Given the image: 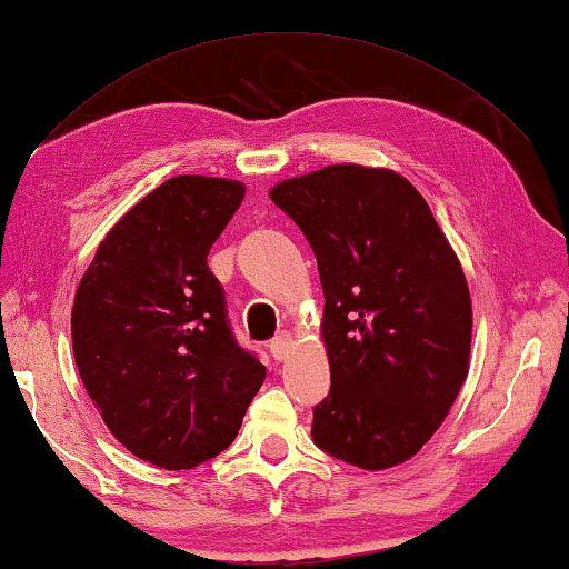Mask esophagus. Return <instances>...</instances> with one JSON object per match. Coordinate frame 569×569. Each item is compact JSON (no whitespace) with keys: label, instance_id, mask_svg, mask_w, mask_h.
<instances>
[{"label":"esophagus","instance_id":"34e87169","mask_svg":"<svg viewBox=\"0 0 569 569\" xmlns=\"http://www.w3.org/2000/svg\"><path fill=\"white\" fill-rule=\"evenodd\" d=\"M291 345H293L291 332H281V336H276L269 342V352L273 355V360H286V355H288V350H291Z\"/></svg>","mask_w":569,"mask_h":569}]
</instances>
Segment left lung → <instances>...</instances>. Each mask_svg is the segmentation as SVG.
<instances>
[{
  "label": "left lung",
  "instance_id": "1",
  "mask_svg": "<svg viewBox=\"0 0 569 569\" xmlns=\"http://www.w3.org/2000/svg\"><path fill=\"white\" fill-rule=\"evenodd\" d=\"M269 194L308 239L326 296L330 395L313 441L367 471L411 459L469 375L471 296L451 243L385 167L330 164Z\"/></svg>",
  "mask_w": 569,
  "mask_h": 569
}]
</instances>
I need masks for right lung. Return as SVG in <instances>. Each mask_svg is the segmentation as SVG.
<instances>
[{"mask_svg":"<svg viewBox=\"0 0 569 569\" xmlns=\"http://www.w3.org/2000/svg\"><path fill=\"white\" fill-rule=\"evenodd\" d=\"M247 187L180 174L106 233L76 288L78 375L110 433L160 469H194L237 439L266 367L233 338L211 243Z\"/></svg>","mask_w":569,"mask_h":569,"instance_id":"1","label":"right lung"}]
</instances>
